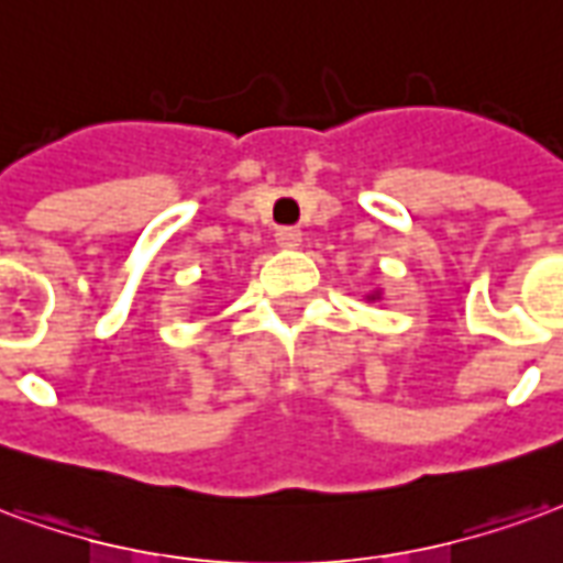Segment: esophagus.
Returning a JSON list of instances; mask_svg holds the SVG:
<instances>
[{
    "instance_id": "1",
    "label": "esophagus",
    "mask_w": 563,
    "mask_h": 563,
    "mask_svg": "<svg viewBox=\"0 0 563 563\" xmlns=\"http://www.w3.org/2000/svg\"><path fill=\"white\" fill-rule=\"evenodd\" d=\"M276 242L282 249H299V242H302V231L299 228H282L276 233Z\"/></svg>"
}]
</instances>
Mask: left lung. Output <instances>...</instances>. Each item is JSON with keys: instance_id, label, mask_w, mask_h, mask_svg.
Returning a JSON list of instances; mask_svg holds the SVG:
<instances>
[{"instance_id": "left-lung-1", "label": "left lung", "mask_w": 563, "mask_h": 563, "mask_svg": "<svg viewBox=\"0 0 563 563\" xmlns=\"http://www.w3.org/2000/svg\"><path fill=\"white\" fill-rule=\"evenodd\" d=\"M380 294H384V290H380V287H375V290H368L366 299L368 302H375V299H380Z\"/></svg>"}]
</instances>
